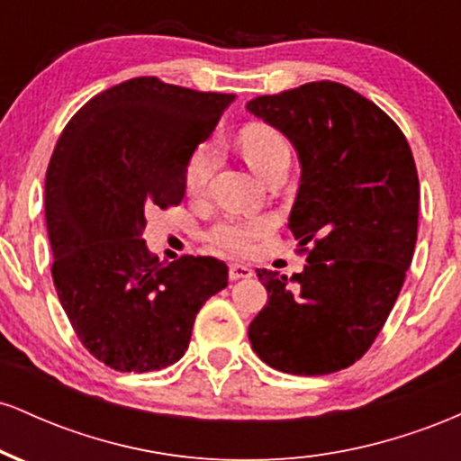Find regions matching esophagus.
Returning a JSON list of instances; mask_svg holds the SVG:
<instances>
[{"mask_svg": "<svg viewBox=\"0 0 461 461\" xmlns=\"http://www.w3.org/2000/svg\"><path fill=\"white\" fill-rule=\"evenodd\" d=\"M251 275H253V268L249 267V264H238V262L230 264V277L231 279H247V277H251Z\"/></svg>", "mask_w": 461, "mask_h": 461, "instance_id": "34e87169", "label": "esophagus"}]
</instances>
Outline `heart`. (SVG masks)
Segmentation results:
<instances>
[{"label": "heart", "mask_w": 461, "mask_h": 461, "mask_svg": "<svg viewBox=\"0 0 461 461\" xmlns=\"http://www.w3.org/2000/svg\"><path fill=\"white\" fill-rule=\"evenodd\" d=\"M240 145L245 151L247 162L256 168L260 176L277 160L290 156L288 140L279 130L267 123H251L242 130ZM216 164H219V147L214 142H201L193 156L188 158L186 171H184V186L188 194H201L212 177ZM271 223L262 219H225L210 230V242L214 247L230 253H249L256 242L268 234Z\"/></svg>", "instance_id": "heart-1"}]
</instances>
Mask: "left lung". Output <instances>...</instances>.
<instances>
[{
    "label": "left lung",
    "mask_w": 461,
    "mask_h": 461,
    "mask_svg": "<svg viewBox=\"0 0 461 461\" xmlns=\"http://www.w3.org/2000/svg\"><path fill=\"white\" fill-rule=\"evenodd\" d=\"M294 145L290 212L303 273L258 268L268 303L249 325L253 351L290 375H330L368 351L414 256L418 173L399 125L345 84L310 82L247 104Z\"/></svg>",
    "instance_id": "left-lung-1"
}]
</instances>
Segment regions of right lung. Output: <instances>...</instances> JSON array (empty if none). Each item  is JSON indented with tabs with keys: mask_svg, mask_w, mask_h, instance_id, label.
I'll use <instances>...</instances> for the list:
<instances>
[{
	"mask_svg": "<svg viewBox=\"0 0 461 461\" xmlns=\"http://www.w3.org/2000/svg\"><path fill=\"white\" fill-rule=\"evenodd\" d=\"M234 95L134 77L95 95L62 130L45 176V221L62 310L86 351L121 373L186 353L197 312L227 285L225 262L162 264L142 240L153 208L184 199L188 158Z\"/></svg>",
	"mask_w": 461,
	"mask_h": 461,
	"instance_id": "right-lung-1",
	"label": "right lung"
}]
</instances>
